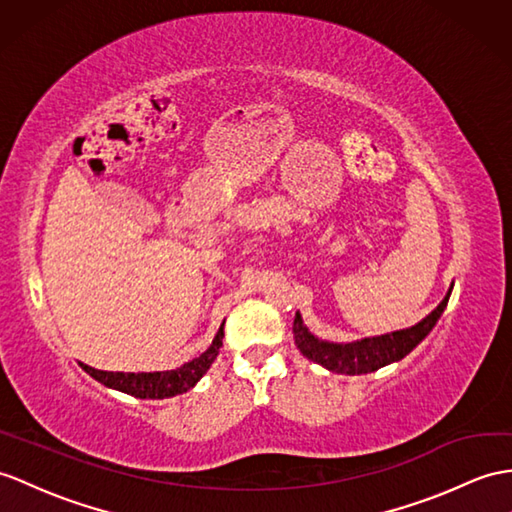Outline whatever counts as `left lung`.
I'll return each instance as SVG.
<instances>
[{
	"label": "left lung",
	"instance_id": "1",
	"mask_svg": "<svg viewBox=\"0 0 512 512\" xmlns=\"http://www.w3.org/2000/svg\"><path fill=\"white\" fill-rule=\"evenodd\" d=\"M454 286V284H452ZM450 293L443 297V302L436 306L428 317H423L417 326L397 330L391 334L371 336V339H363L356 343H330L321 341L315 334H310L304 326L302 315L295 313L293 321V339L297 350L302 352L308 360L326 367L334 373H345V376H360V373L378 371L384 365L397 363L406 354H410L415 347L426 339L430 330L436 326V321L443 315V310L450 302Z\"/></svg>",
	"mask_w": 512,
	"mask_h": 512
}]
</instances>
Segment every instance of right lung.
Segmentation results:
<instances>
[{"instance_id": "1", "label": "right lung", "mask_w": 512, "mask_h": 512, "mask_svg": "<svg viewBox=\"0 0 512 512\" xmlns=\"http://www.w3.org/2000/svg\"><path fill=\"white\" fill-rule=\"evenodd\" d=\"M223 345V323L213 339V345L208 347L204 354L189 360L178 369L171 371H154V373H123V371H102L89 365H82V369L93 376L97 382H102L110 389L128 393L141 400H165V397H173L186 393L199 382V378L215 363L219 354V347Z\"/></svg>"}]
</instances>
